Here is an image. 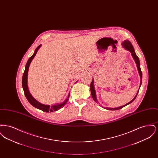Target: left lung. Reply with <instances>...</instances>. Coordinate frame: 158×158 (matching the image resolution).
Returning a JSON list of instances; mask_svg holds the SVG:
<instances>
[{
    "label": "left lung",
    "mask_w": 158,
    "mask_h": 158,
    "mask_svg": "<svg viewBox=\"0 0 158 158\" xmlns=\"http://www.w3.org/2000/svg\"><path fill=\"white\" fill-rule=\"evenodd\" d=\"M122 46L126 48L127 50L129 51L130 53H131V56L133 58V59L135 60V64H136V66H137V70H138V72H139V75H140V87L142 85V70H141V69H140V61H139V57L137 56L136 54L135 53V49L133 48V46L131 44V42L130 41H128V40H124L123 43H122ZM94 80L92 79V81L90 83V92H91V95H92V98L94 99V101L95 102H98V101H97V96H96V92H95V88H94ZM140 89V88H139ZM139 89L138 90V92H137L136 95H135V98H133L131 101H130L129 102H128L127 104H126V105H123V106H121L119 107H116V108H106V110H120L121 108L124 107L125 106L128 105L130 104H131L135 99L138 93H139Z\"/></svg>",
    "instance_id": "1"
}]
</instances>
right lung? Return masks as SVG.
<instances>
[{
    "label": "right lung",
    "mask_w": 158,
    "mask_h": 158,
    "mask_svg": "<svg viewBox=\"0 0 158 158\" xmlns=\"http://www.w3.org/2000/svg\"><path fill=\"white\" fill-rule=\"evenodd\" d=\"M41 45H38L37 48L35 49L34 53L32 54V56H31L29 58V59L28 60L26 66H25V69L24 71V73L23 74V81H22V84H23V92L25 94V95L26 97V98L27 99V100L28 101V102L30 103L31 105L33 106H34L35 108H37L38 110H42L43 111H44L46 113H50V112H53V111H56L57 110H59L61 108L63 107L64 105H65L69 100V98L70 96V92L68 94V97L66 98V99L63 101V102L60 103V104H54V105H45V104H43L40 102H39L37 101L35 98H34L29 91L28 89V83H27V79H28V69L32 61V59H34V57H35V56L36 55V54L37 53L38 49L41 47ZM76 82V83L77 82Z\"/></svg>",
    "instance_id": "obj_1"
}]
</instances>
